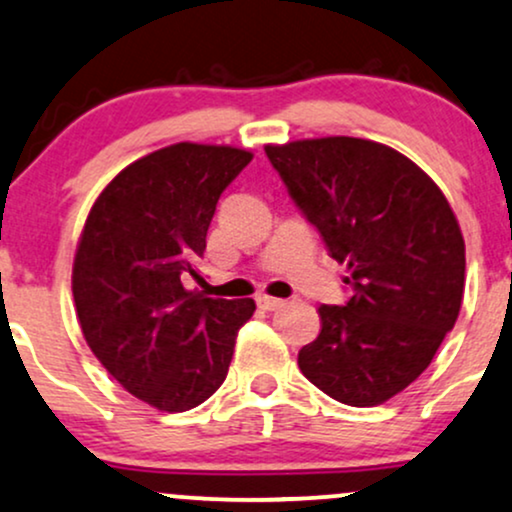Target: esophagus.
<instances>
[{"mask_svg":"<svg viewBox=\"0 0 512 512\" xmlns=\"http://www.w3.org/2000/svg\"><path fill=\"white\" fill-rule=\"evenodd\" d=\"M257 305L262 307V310L272 312V310H279V307L283 305L281 298H272V295H257Z\"/></svg>","mask_w":512,"mask_h":512,"instance_id":"esophagus-1","label":"esophagus"}]
</instances>
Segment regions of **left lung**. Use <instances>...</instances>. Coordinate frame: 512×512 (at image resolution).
Returning <instances> with one entry per match:
<instances>
[{"instance_id": "8db88e82", "label": "left lung", "mask_w": 512, "mask_h": 512, "mask_svg": "<svg viewBox=\"0 0 512 512\" xmlns=\"http://www.w3.org/2000/svg\"><path fill=\"white\" fill-rule=\"evenodd\" d=\"M353 295L319 307L300 372L338 403L372 408L415 381L460 315L465 240L441 188L412 159L365 138L264 145Z\"/></svg>"}]
</instances>
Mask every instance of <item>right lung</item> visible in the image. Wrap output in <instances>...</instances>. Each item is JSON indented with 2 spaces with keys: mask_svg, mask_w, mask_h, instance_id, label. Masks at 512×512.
<instances>
[{
  "mask_svg": "<svg viewBox=\"0 0 512 512\" xmlns=\"http://www.w3.org/2000/svg\"><path fill=\"white\" fill-rule=\"evenodd\" d=\"M252 159L233 145L176 143L135 159L97 195L73 257L85 341L128 393L186 412L224 384L255 300L207 298L186 276L207 248L219 195Z\"/></svg>",
  "mask_w": 512,
  "mask_h": 512,
  "instance_id": "1",
  "label": "right lung"
}]
</instances>
